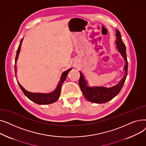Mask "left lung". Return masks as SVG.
Segmentation results:
<instances>
[{"label":"left lung","instance_id":"8db88e82","mask_svg":"<svg viewBox=\"0 0 146 146\" xmlns=\"http://www.w3.org/2000/svg\"><path fill=\"white\" fill-rule=\"evenodd\" d=\"M116 36V44L117 48L122 57L125 61V64L124 67L125 76L118 85L112 88H106L105 86H89L88 83L85 79V76L83 74L82 72L80 71V77L79 80V86L83 95L85 96L87 100L90 102L96 104H103L108 102L119 93L125 81L128 70V61L125 50L126 48L124 43L121 39V34L117 29Z\"/></svg>","mask_w":146,"mask_h":146}]
</instances>
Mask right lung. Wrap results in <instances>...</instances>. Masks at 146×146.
<instances>
[{
	"mask_svg": "<svg viewBox=\"0 0 146 146\" xmlns=\"http://www.w3.org/2000/svg\"><path fill=\"white\" fill-rule=\"evenodd\" d=\"M23 40V38L21 40V43L19 45L17 51V55L16 57H15V65H16V61L18 60V55L21 51V47L22 42ZM16 70V69H15ZM72 70L71 68L68 69V70L65 71L63 73L62 75H61V79L59 81V83L57 85V86L54 91H53L52 92H51L50 94H44V93H36V92H29L27 90H26L24 87H23L21 84L18 82L19 85L22 90L23 92L25 94V96L28 98H29L30 100H31L37 104H40V105H47V104H50L52 103L55 102L56 101H57L59 96L60 95V92H61V88L62 86L63 83L65 81L67 74L68 72Z\"/></svg>",
	"mask_w": 146,
	"mask_h": 146,
	"instance_id": "1",
	"label": "right lung"
}]
</instances>
